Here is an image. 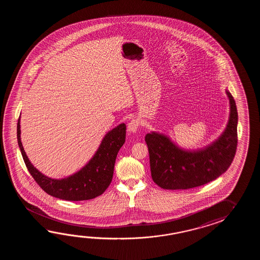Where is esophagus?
I'll use <instances>...</instances> for the list:
<instances>
[{
    "mask_svg": "<svg viewBox=\"0 0 260 260\" xmlns=\"http://www.w3.org/2000/svg\"><path fill=\"white\" fill-rule=\"evenodd\" d=\"M139 125H140V122L138 118H133L132 120L128 122L127 130L129 133H136L138 131Z\"/></svg>",
    "mask_w": 260,
    "mask_h": 260,
    "instance_id": "obj_1",
    "label": "esophagus"
}]
</instances>
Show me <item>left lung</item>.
Returning a JSON list of instances; mask_svg holds the SVG:
<instances>
[{
	"label": "left lung",
	"mask_w": 260,
	"mask_h": 260,
	"mask_svg": "<svg viewBox=\"0 0 260 260\" xmlns=\"http://www.w3.org/2000/svg\"><path fill=\"white\" fill-rule=\"evenodd\" d=\"M231 113L219 138L204 149L185 150L165 135L147 134L151 177L165 189H188L216 179L228 170L237 149L238 112L235 100L226 91Z\"/></svg>",
	"instance_id": "obj_1"
}]
</instances>
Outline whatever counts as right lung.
Masks as SVG:
<instances>
[{
    "label": "right lung",
    "mask_w": 260,
    "mask_h": 260,
    "mask_svg": "<svg viewBox=\"0 0 260 260\" xmlns=\"http://www.w3.org/2000/svg\"><path fill=\"white\" fill-rule=\"evenodd\" d=\"M125 124H119L106 134L94 157L80 171L66 178L52 179L30 164L20 140V118L17 121V142L29 174L46 193L66 201L94 199L105 191L112 180L114 164L125 141Z\"/></svg>",
    "instance_id": "obj_1"
}]
</instances>
